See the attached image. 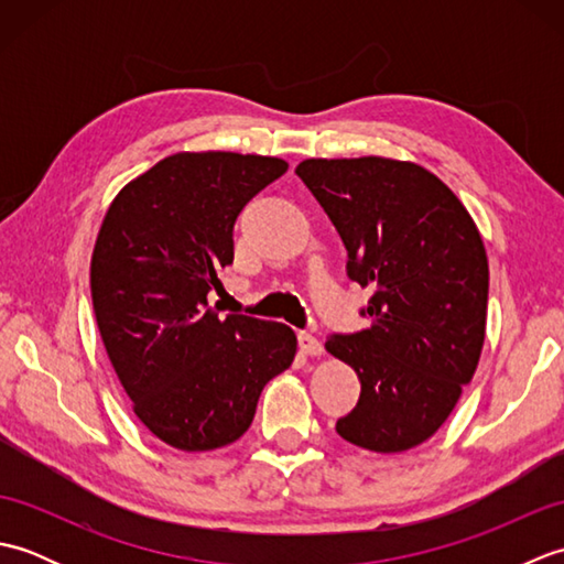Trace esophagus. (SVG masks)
I'll use <instances>...</instances> for the list:
<instances>
[{
  "mask_svg": "<svg viewBox=\"0 0 564 564\" xmlns=\"http://www.w3.org/2000/svg\"><path fill=\"white\" fill-rule=\"evenodd\" d=\"M297 346H301V354L305 356H322L325 354V346H322V341L317 337H313V334L303 332L301 337H297Z\"/></svg>",
  "mask_w": 564,
  "mask_h": 564,
  "instance_id": "34e87169",
  "label": "esophagus"
}]
</instances>
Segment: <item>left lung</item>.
I'll list each match as a JSON object with an SVG mask.
<instances>
[{"label":"left lung","mask_w":564,"mask_h":564,"mask_svg":"<svg viewBox=\"0 0 564 564\" xmlns=\"http://www.w3.org/2000/svg\"><path fill=\"white\" fill-rule=\"evenodd\" d=\"M295 174L341 235L351 281L373 289L370 327L325 344L361 380L337 434L373 453L410 451L446 422L480 364L489 291L480 230L422 164L313 158Z\"/></svg>","instance_id":"1"}]
</instances>
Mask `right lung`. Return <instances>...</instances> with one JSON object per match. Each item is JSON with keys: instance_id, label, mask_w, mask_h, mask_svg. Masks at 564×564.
<instances>
[{"instance_id": "add662e5", "label": "right lung", "mask_w": 564, "mask_h": 564, "mask_svg": "<svg viewBox=\"0 0 564 564\" xmlns=\"http://www.w3.org/2000/svg\"><path fill=\"white\" fill-rule=\"evenodd\" d=\"M285 170L263 154L176 152L104 215L89 267L101 341L135 416L176 451L235 443L263 386L295 358L291 327L208 307L239 210Z\"/></svg>"}]
</instances>
